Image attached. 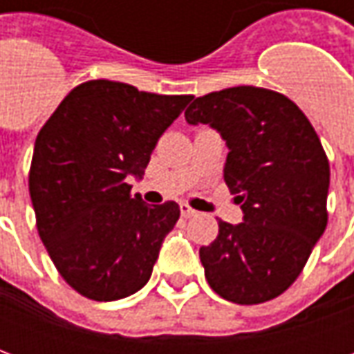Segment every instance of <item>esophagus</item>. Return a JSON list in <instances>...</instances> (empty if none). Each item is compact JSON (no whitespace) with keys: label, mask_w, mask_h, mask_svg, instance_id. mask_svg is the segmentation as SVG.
Instances as JSON below:
<instances>
[{"label":"esophagus","mask_w":354,"mask_h":354,"mask_svg":"<svg viewBox=\"0 0 354 354\" xmlns=\"http://www.w3.org/2000/svg\"><path fill=\"white\" fill-rule=\"evenodd\" d=\"M180 212H182V216H184V218H192V216L197 214V210H193V208L189 207L187 203H182V205H180Z\"/></svg>","instance_id":"34e87169"}]
</instances>
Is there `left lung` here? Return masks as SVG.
Segmentation results:
<instances>
[{
    "label": "left lung",
    "instance_id": "1",
    "mask_svg": "<svg viewBox=\"0 0 354 354\" xmlns=\"http://www.w3.org/2000/svg\"><path fill=\"white\" fill-rule=\"evenodd\" d=\"M185 119L220 131L223 180L245 212L239 225L216 218L218 237L201 246L210 288L239 305L281 296L326 230L330 162L319 134L288 96L246 85L195 98Z\"/></svg>",
    "mask_w": 354,
    "mask_h": 354
}]
</instances>
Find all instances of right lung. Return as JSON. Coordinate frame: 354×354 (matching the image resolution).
Here are the masks:
<instances>
[{
  "instance_id": "1",
  "label": "right lung",
  "mask_w": 354,
  "mask_h": 354,
  "mask_svg": "<svg viewBox=\"0 0 354 354\" xmlns=\"http://www.w3.org/2000/svg\"><path fill=\"white\" fill-rule=\"evenodd\" d=\"M192 98L91 80L72 88L37 132L28 174L37 233L83 297L113 301L149 281L180 207H147L127 178L144 174L161 134Z\"/></svg>"
}]
</instances>
